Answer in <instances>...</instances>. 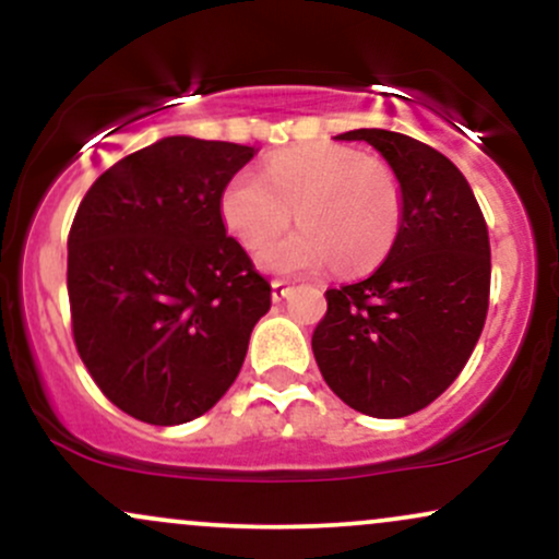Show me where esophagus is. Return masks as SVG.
Returning <instances> with one entry per match:
<instances>
[{"mask_svg":"<svg viewBox=\"0 0 559 559\" xmlns=\"http://www.w3.org/2000/svg\"><path fill=\"white\" fill-rule=\"evenodd\" d=\"M271 288H273V301H281V299H286L288 294H292V286L286 284V281H273L271 284Z\"/></svg>","mask_w":559,"mask_h":559,"instance_id":"34e87169","label":"esophagus"}]
</instances>
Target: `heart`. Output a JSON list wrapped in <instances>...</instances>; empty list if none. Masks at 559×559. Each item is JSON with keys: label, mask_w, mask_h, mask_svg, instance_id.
I'll list each match as a JSON object with an SVG mask.
<instances>
[{"label": "heart", "mask_w": 559, "mask_h": 559, "mask_svg": "<svg viewBox=\"0 0 559 559\" xmlns=\"http://www.w3.org/2000/svg\"><path fill=\"white\" fill-rule=\"evenodd\" d=\"M292 209L302 228L269 245ZM221 215L247 249L269 245L260 252L265 271L307 275L336 265L342 275H357L389 254L402 221V189L378 159L349 146L307 144L273 155L262 176L236 173L221 194Z\"/></svg>", "instance_id": "heart-1"}]
</instances>
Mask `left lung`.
<instances>
[{"mask_svg": "<svg viewBox=\"0 0 559 559\" xmlns=\"http://www.w3.org/2000/svg\"><path fill=\"white\" fill-rule=\"evenodd\" d=\"M402 189L386 260L357 284L329 288L312 355L338 400L370 418H404L460 376L489 310V230L465 176L433 146L357 128Z\"/></svg>", "mask_w": 559, "mask_h": 559, "instance_id": "obj_1", "label": "left lung"}]
</instances>
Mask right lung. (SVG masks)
I'll use <instances>...</instances> for the list:
<instances>
[{
    "label": "right lung",
    "instance_id": "right-lung-1",
    "mask_svg": "<svg viewBox=\"0 0 559 559\" xmlns=\"http://www.w3.org/2000/svg\"><path fill=\"white\" fill-rule=\"evenodd\" d=\"M254 146L165 136L115 163L68 236L73 338L102 394L178 426L215 407L247 357L271 284L230 239L221 194Z\"/></svg>",
    "mask_w": 559,
    "mask_h": 559
}]
</instances>
